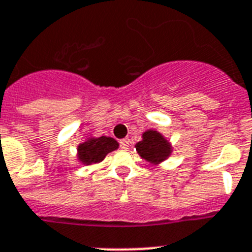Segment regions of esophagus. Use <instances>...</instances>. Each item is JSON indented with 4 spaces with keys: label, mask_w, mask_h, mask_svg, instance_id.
Returning <instances> with one entry per match:
<instances>
[{
    "label": "esophagus",
    "mask_w": 252,
    "mask_h": 252,
    "mask_svg": "<svg viewBox=\"0 0 252 252\" xmlns=\"http://www.w3.org/2000/svg\"><path fill=\"white\" fill-rule=\"evenodd\" d=\"M120 147L124 150L128 149V147H130V140H128V139H122V140L120 141Z\"/></svg>",
    "instance_id": "esophagus-1"
}]
</instances>
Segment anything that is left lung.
I'll list each match as a JSON object with an SVG mask.
<instances>
[{
    "label": "left lung",
    "mask_w": 252,
    "mask_h": 252,
    "mask_svg": "<svg viewBox=\"0 0 252 252\" xmlns=\"http://www.w3.org/2000/svg\"><path fill=\"white\" fill-rule=\"evenodd\" d=\"M137 154L154 165L160 164L171 157L172 144L167 137L157 130H147L141 134V140L135 144Z\"/></svg>",
    "instance_id": "left-lung-1"
}]
</instances>
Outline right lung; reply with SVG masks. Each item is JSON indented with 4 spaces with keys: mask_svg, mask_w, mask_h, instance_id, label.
<instances>
[{
    "mask_svg": "<svg viewBox=\"0 0 252 252\" xmlns=\"http://www.w3.org/2000/svg\"><path fill=\"white\" fill-rule=\"evenodd\" d=\"M120 144L116 139L109 136H87L77 145L76 158L84 165L98 164L108 153L117 150Z\"/></svg>",
    "mask_w": 252,
    "mask_h": 252,
    "instance_id": "obj_1",
    "label": "right lung"
}]
</instances>
